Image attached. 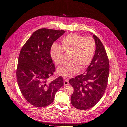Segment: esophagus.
Wrapping results in <instances>:
<instances>
[{"mask_svg":"<svg viewBox=\"0 0 127 127\" xmlns=\"http://www.w3.org/2000/svg\"><path fill=\"white\" fill-rule=\"evenodd\" d=\"M69 84V82L67 80H65L64 81V86H66L67 85Z\"/></svg>","mask_w":127,"mask_h":127,"instance_id":"esophagus-1","label":"esophagus"}]
</instances>
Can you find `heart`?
Instances as JSON below:
<instances>
[{"label": "heart", "mask_w": 127, "mask_h": 127, "mask_svg": "<svg viewBox=\"0 0 127 127\" xmlns=\"http://www.w3.org/2000/svg\"><path fill=\"white\" fill-rule=\"evenodd\" d=\"M62 48L54 43L50 49L51 59L57 65L61 64L64 61V51H71L70 61L65 63L58 68L59 75L70 78L82 69L88 66L92 61L96 49L95 40L91 36L85 37L71 33L61 39Z\"/></svg>", "instance_id": "b5f03b06"}]
</instances>
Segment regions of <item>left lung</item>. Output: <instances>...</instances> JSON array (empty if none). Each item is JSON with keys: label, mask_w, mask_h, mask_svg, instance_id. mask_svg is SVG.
I'll use <instances>...</instances> for the list:
<instances>
[{"label": "left lung", "mask_w": 127, "mask_h": 127, "mask_svg": "<svg viewBox=\"0 0 127 127\" xmlns=\"http://www.w3.org/2000/svg\"><path fill=\"white\" fill-rule=\"evenodd\" d=\"M95 53L84 74L70 79L74 92L71 102L76 109L85 110L94 106L103 96L108 85L109 71L106 51L100 40L93 35Z\"/></svg>", "instance_id": "obj_1"}]
</instances>
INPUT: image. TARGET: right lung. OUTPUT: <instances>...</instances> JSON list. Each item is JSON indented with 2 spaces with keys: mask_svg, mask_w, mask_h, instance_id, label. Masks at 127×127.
Here are the masks:
<instances>
[{
  "mask_svg": "<svg viewBox=\"0 0 127 127\" xmlns=\"http://www.w3.org/2000/svg\"><path fill=\"white\" fill-rule=\"evenodd\" d=\"M65 30L40 29L25 43L19 55L16 72L18 87L23 96L38 108L53 102L56 92L64 85L61 77L50 81L55 66L50 55L53 42Z\"/></svg>",
  "mask_w": 127,
  "mask_h": 127,
  "instance_id": "right-lung-1",
  "label": "right lung"
}]
</instances>
